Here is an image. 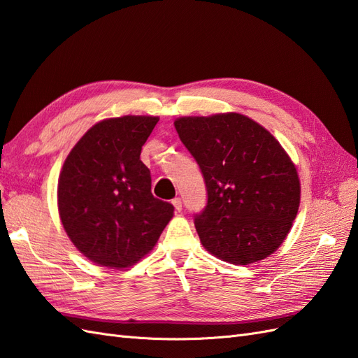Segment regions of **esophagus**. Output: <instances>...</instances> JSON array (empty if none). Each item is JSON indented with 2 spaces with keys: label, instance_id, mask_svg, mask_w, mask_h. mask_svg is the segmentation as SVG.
Wrapping results in <instances>:
<instances>
[{
  "label": "esophagus",
  "instance_id": "34e87169",
  "mask_svg": "<svg viewBox=\"0 0 358 358\" xmlns=\"http://www.w3.org/2000/svg\"><path fill=\"white\" fill-rule=\"evenodd\" d=\"M172 203H173V207H176V210H177L178 213L182 210V202H181V198L172 199Z\"/></svg>",
  "mask_w": 358,
  "mask_h": 358
}]
</instances>
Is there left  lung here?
<instances>
[{"label":"left lung","mask_w":358,"mask_h":358,"mask_svg":"<svg viewBox=\"0 0 358 358\" xmlns=\"http://www.w3.org/2000/svg\"><path fill=\"white\" fill-rule=\"evenodd\" d=\"M173 126L206 181L207 206L195 216L202 246L236 265L278 250L300 206L299 173L279 141L236 112Z\"/></svg>","instance_id":"left-lung-1"}]
</instances>
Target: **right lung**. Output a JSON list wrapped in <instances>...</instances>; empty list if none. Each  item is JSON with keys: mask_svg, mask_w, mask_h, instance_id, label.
I'll return each mask as SVG.
<instances>
[{"mask_svg": "<svg viewBox=\"0 0 358 358\" xmlns=\"http://www.w3.org/2000/svg\"><path fill=\"white\" fill-rule=\"evenodd\" d=\"M159 117L97 122L78 141L58 180V211L69 238L94 264L126 268L156 246L173 206L151 193L141 150Z\"/></svg>", "mask_w": 358, "mask_h": 358, "instance_id": "right-lung-1", "label": "right lung"}]
</instances>
